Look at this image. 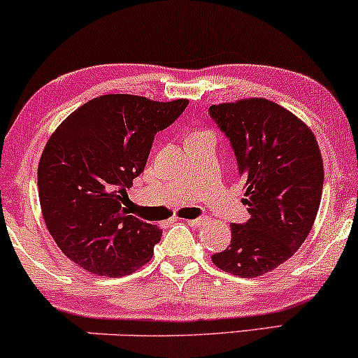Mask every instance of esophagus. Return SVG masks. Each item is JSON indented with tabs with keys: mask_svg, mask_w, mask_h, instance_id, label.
Masks as SVG:
<instances>
[{
	"mask_svg": "<svg viewBox=\"0 0 358 358\" xmlns=\"http://www.w3.org/2000/svg\"><path fill=\"white\" fill-rule=\"evenodd\" d=\"M205 222V217H196V219H188L187 224L192 225V227H199V225H202Z\"/></svg>",
	"mask_w": 358,
	"mask_h": 358,
	"instance_id": "34e87169",
	"label": "esophagus"
}]
</instances>
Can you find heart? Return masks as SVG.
Returning a JSON list of instances; mask_svg holds the SVG:
<instances>
[{"mask_svg": "<svg viewBox=\"0 0 358 358\" xmlns=\"http://www.w3.org/2000/svg\"><path fill=\"white\" fill-rule=\"evenodd\" d=\"M196 134H203V133H195V134H192V136H196Z\"/></svg>", "mask_w": 358, "mask_h": 358, "instance_id": "1", "label": "heart"}]
</instances>
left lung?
Returning <instances> with one entry per match:
<instances>
[{
  "instance_id": "left-lung-1",
  "label": "left lung",
  "mask_w": 358,
  "mask_h": 358,
  "mask_svg": "<svg viewBox=\"0 0 358 358\" xmlns=\"http://www.w3.org/2000/svg\"><path fill=\"white\" fill-rule=\"evenodd\" d=\"M208 114L231 141L250 215L231 225V245L212 261L234 276H261L293 256L311 231L323 190L322 153L310 127L271 101L210 106Z\"/></svg>"
}]
</instances>
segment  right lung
<instances>
[{"instance_id": "add662e5", "label": "right lung", "mask_w": 358, "mask_h": 358, "mask_svg": "<svg viewBox=\"0 0 358 358\" xmlns=\"http://www.w3.org/2000/svg\"><path fill=\"white\" fill-rule=\"evenodd\" d=\"M187 106L108 94L73 110L48 139L38 165L40 205L53 241L80 268L121 278L153 256L162 231L129 215L126 190L145 171L156 133Z\"/></svg>"}]
</instances>
